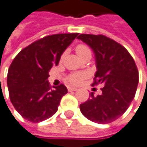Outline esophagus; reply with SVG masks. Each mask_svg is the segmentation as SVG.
I'll return each instance as SVG.
<instances>
[{"mask_svg":"<svg viewBox=\"0 0 147 147\" xmlns=\"http://www.w3.org/2000/svg\"><path fill=\"white\" fill-rule=\"evenodd\" d=\"M68 91H77V88H76V87H69V88H68Z\"/></svg>","mask_w":147,"mask_h":147,"instance_id":"esophagus-1","label":"esophagus"}]
</instances>
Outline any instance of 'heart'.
<instances>
[{
	"label": "heart",
	"mask_w": 147,
	"mask_h": 147,
	"mask_svg": "<svg viewBox=\"0 0 147 147\" xmlns=\"http://www.w3.org/2000/svg\"><path fill=\"white\" fill-rule=\"evenodd\" d=\"M76 52L81 58H83L86 55H91V49L85 44H79L76 47ZM64 55H61V60H62ZM87 76V74L86 72H74L68 75L66 77V81L71 85H79L81 82Z\"/></svg>",
	"instance_id": "b5f03b06"
}]
</instances>
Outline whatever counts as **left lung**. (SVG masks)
Returning a JSON list of instances; mask_svg holds the SVG:
<instances>
[{"instance_id":"8db88e82","label":"left lung","mask_w":147,"mask_h":147,"mask_svg":"<svg viewBox=\"0 0 147 147\" xmlns=\"http://www.w3.org/2000/svg\"><path fill=\"white\" fill-rule=\"evenodd\" d=\"M78 39L93 50L96 68L92 86L101 84V94L80 105L82 113L93 122L108 124L121 117L135 97L139 74L135 61L122 45L104 35L81 34Z\"/></svg>"}]
</instances>
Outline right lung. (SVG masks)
I'll list each match as a JSON object with an SVG mask.
<instances>
[{"label":"right lung","mask_w":147,"mask_h":147,"mask_svg":"<svg viewBox=\"0 0 147 147\" xmlns=\"http://www.w3.org/2000/svg\"><path fill=\"white\" fill-rule=\"evenodd\" d=\"M78 33L44 36L22 49L14 58L7 74L9 96L24 119L37 123L51 117L67 93L63 84L51 88L47 81L52 65Z\"/></svg>","instance_id":"right-lung-1"}]
</instances>
